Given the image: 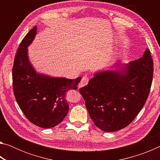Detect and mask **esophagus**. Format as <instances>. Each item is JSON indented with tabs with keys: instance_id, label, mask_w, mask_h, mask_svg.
Instances as JSON below:
<instances>
[{
	"instance_id": "esophagus-1",
	"label": "esophagus",
	"mask_w": 160,
	"mask_h": 160,
	"mask_svg": "<svg viewBox=\"0 0 160 160\" xmlns=\"http://www.w3.org/2000/svg\"><path fill=\"white\" fill-rule=\"evenodd\" d=\"M88 82H89V78L88 77H86V76H84V77H82V80H81V81L80 82L78 87H79V88H82V87L88 85Z\"/></svg>"
}]
</instances>
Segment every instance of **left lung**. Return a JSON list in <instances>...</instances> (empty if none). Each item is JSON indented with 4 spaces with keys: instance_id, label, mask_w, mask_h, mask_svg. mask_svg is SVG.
I'll list each match as a JSON object with an SVG mask.
<instances>
[{
    "instance_id": "8db88e82",
    "label": "left lung",
    "mask_w": 160,
    "mask_h": 160,
    "mask_svg": "<svg viewBox=\"0 0 160 160\" xmlns=\"http://www.w3.org/2000/svg\"><path fill=\"white\" fill-rule=\"evenodd\" d=\"M153 70V61L147 48L142 57L118 70L94 74L80 92L95 126L105 132L128 126L145 104Z\"/></svg>"
}]
</instances>
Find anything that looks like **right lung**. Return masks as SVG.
<instances>
[{
  "instance_id": "add662e5",
  "label": "right lung",
  "mask_w": 160,
  "mask_h": 160,
  "mask_svg": "<svg viewBox=\"0 0 160 160\" xmlns=\"http://www.w3.org/2000/svg\"><path fill=\"white\" fill-rule=\"evenodd\" d=\"M37 26L21 42L12 68V87L16 101L27 118L39 127L57 126L66 117L69 106L66 98L70 90H76L81 80L53 78L37 73L29 61L28 47L37 34Z\"/></svg>"
}]
</instances>
